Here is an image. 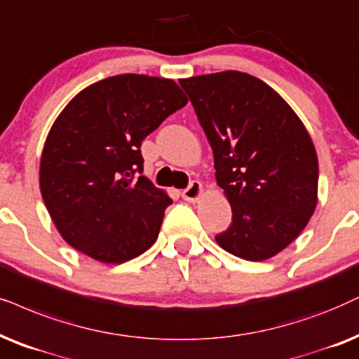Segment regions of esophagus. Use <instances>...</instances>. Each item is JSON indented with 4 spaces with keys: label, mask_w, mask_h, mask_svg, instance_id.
Masks as SVG:
<instances>
[{
    "label": "esophagus",
    "mask_w": 359,
    "mask_h": 359,
    "mask_svg": "<svg viewBox=\"0 0 359 359\" xmlns=\"http://www.w3.org/2000/svg\"><path fill=\"white\" fill-rule=\"evenodd\" d=\"M203 193V186L199 181H191L188 188H186L183 193H181V196H183L184 201H189V203H194L198 201L199 196H201Z\"/></svg>",
    "instance_id": "esophagus-1"
}]
</instances>
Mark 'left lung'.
I'll use <instances>...</instances> for the list:
<instances>
[{
    "label": "left lung",
    "instance_id": "obj_1",
    "mask_svg": "<svg viewBox=\"0 0 359 359\" xmlns=\"http://www.w3.org/2000/svg\"><path fill=\"white\" fill-rule=\"evenodd\" d=\"M180 86L231 203L232 222L216 242L252 262L273 257L305 229L316 206L318 160L309 132L272 87L249 74H208Z\"/></svg>",
    "mask_w": 359,
    "mask_h": 359
}]
</instances>
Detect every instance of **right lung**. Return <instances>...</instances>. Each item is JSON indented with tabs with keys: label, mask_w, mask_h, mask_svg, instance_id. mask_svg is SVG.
I'll list each match as a JSON object with an SVG mask.
<instances>
[{
	"label": "right lung",
	"mask_w": 359,
	"mask_h": 359,
	"mask_svg": "<svg viewBox=\"0 0 359 359\" xmlns=\"http://www.w3.org/2000/svg\"><path fill=\"white\" fill-rule=\"evenodd\" d=\"M186 102L173 81L140 74L107 77L69 102L39 171L44 204L69 245L104 264L151 248L173 201L142 176L140 147Z\"/></svg>",
	"instance_id": "right-lung-1"
}]
</instances>
